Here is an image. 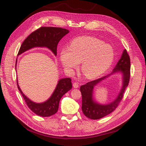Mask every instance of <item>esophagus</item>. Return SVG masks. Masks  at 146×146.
<instances>
[{"instance_id": "34e87169", "label": "esophagus", "mask_w": 146, "mask_h": 146, "mask_svg": "<svg viewBox=\"0 0 146 146\" xmlns=\"http://www.w3.org/2000/svg\"><path fill=\"white\" fill-rule=\"evenodd\" d=\"M73 86L74 88H78L79 87V83L78 82H74L73 84Z\"/></svg>"}]
</instances>
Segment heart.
I'll return each mask as SVG.
<instances>
[{
	"instance_id": "1",
	"label": "heart",
	"mask_w": 146,
	"mask_h": 146,
	"mask_svg": "<svg viewBox=\"0 0 146 146\" xmlns=\"http://www.w3.org/2000/svg\"><path fill=\"white\" fill-rule=\"evenodd\" d=\"M60 60L68 72L81 63V70L88 79H95L101 76L112 64L115 52L111 45L96 38L82 36L74 38L68 48L60 52Z\"/></svg>"
}]
</instances>
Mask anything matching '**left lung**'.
<instances>
[{
	"instance_id": "obj_1",
	"label": "left lung",
	"mask_w": 146,
	"mask_h": 146,
	"mask_svg": "<svg viewBox=\"0 0 146 146\" xmlns=\"http://www.w3.org/2000/svg\"><path fill=\"white\" fill-rule=\"evenodd\" d=\"M120 72L122 75V86L117 98L111 103L101 104L96 102L93 98V89L95 86L111 75ZM130 78V58L127 52L124 50L121 58L115 66L111 73L103 78L91 81L86 85L80 86V90L82 96V110L84 115L92 119L102 118L112 112L117 108L123 97L125 88L128 86Z\"/></svg>"
}]
</instances>
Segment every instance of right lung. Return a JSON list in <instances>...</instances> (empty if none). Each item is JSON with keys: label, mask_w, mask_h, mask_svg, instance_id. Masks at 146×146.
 Instances as JSON below:
<instances>
[{"label": "right lung", "mask_w": 146, "mask_h": 146, "mask_svg": "<svg viewBox=\"0 0 146 146\" xmlns=\"http://www.w3.org/2000/svg\"><path fill=\"white\" fill-rule=\"evenodd\" d=\"M69 33L66 29L58 27H41L31 34L22 42L18 56L24 52L35 47H45L49 49L55 56L59 41ZM17 58L15 68L17 69ZM70 78L60 79L50 97L41 103H36L29 99L22 92L17 79L18 88L28 108L38 115L47 117L55 114L58 109L60 99L66 93L72 88Z\"/></svg>", "instance_id": "1"}]
</instances>
